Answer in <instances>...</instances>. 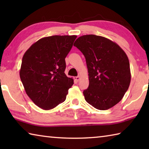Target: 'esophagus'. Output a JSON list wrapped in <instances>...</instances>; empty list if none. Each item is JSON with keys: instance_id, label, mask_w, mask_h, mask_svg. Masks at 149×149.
I'll return each mask as SVG.
<instances>
[{"instance_id": "1", "label": "esophagus", "mask_w": 149, "mask_h": 149, "mask_svg": "<svg viewBox=\"0 0 149 149\" xmlns=\"http://www.w3.org/2000/svg\"><path fill=\"white\" fill-rule=\"evenodd\" d=\"M80 76H76V77H75V81H79V79H80Z\"/></svg>"}]
</instances>
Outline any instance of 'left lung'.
<instances>
[{"label":"left lung","mask_w":149,"mask_h":149,"mask_svg":"<svg viewBox=\"0 0 149 149\" xmlns=\"http://www.w3.org/2000/svg\"><path fill=\"white\" fill-rule=\"evenodd\" d=\"M86 60L89 85L85 99L98 110H105L118 104L129 88V59L115 42L95 35H83L74 42Z\"/></svg>","instance_id":"obj_1"}]
</instances>
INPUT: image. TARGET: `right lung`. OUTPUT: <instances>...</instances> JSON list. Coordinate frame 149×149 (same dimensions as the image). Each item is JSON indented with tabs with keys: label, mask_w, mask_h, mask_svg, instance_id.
Segmentation results:
<instances>
[{
	"label": "right lung",
	"mask_w": 149,
	"mask_h": 149,
	"mask_svg": "<svg viewBox=\"0 0 149 149\" xmlns=\"http://www.w3.org/2000/svg\"><path fill=\"white\" fill-rule=\"evenodd\" d=\"M76 35L43 37L26 50L20 79L26 94L37 107L48 110L65 101L74 79L65 74V58Z\"/></svg>",
	"instance_id": "right-lung-1"
}]
</instances>
